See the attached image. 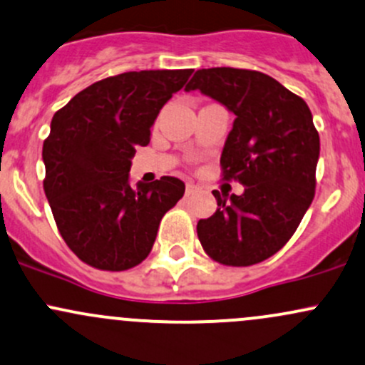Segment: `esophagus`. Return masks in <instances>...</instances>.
I'll use <instances>...</instances> for the list:
<instances>
[{"instance_id": "obj_1", "label": "esophagus", "mask_w": 365, "mask_h": 365, "mask_svg": "<svg viewBox=\"0 0 365 365\" xmlns=\"http://www.w3.org/2000/svg\"><path fill=\"white\" fill-rule=\"evenodd\" d=\"M195 190H197V185H195V183H192V182H187L185 192L187 194H192V192H195Z\"/></svg>"}]
</instances>
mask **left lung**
Returning <instances> with one entry per match:
<instances>
[{
	"label": "left lung",
	"instance_id": "8db88e82",
	"mask_svg": "<svg viewBox=\"0 0 365 365\" xmlns=\"http://www.w3.org/2000/svg\"><path fill=\"white\" fill-rule=\"evenodd\" d=\"M234 113L220 155L225 178L241 195L218 194L217 212L197 222V236L212 259L252 266L274 255L292 237L314 197L320 138L304 99L260 71L197 70L185 87Z\"/></svg>",
	"mask_w": 365,
	"mask_h": 365
}]
</instances>
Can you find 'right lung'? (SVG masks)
Instances as JSON below:
<instances>
[{
    "label": "right lung",
    "mask_w": 365,
    "mask_h": 365,
    "mask_svg": "<svg viewBox=\"0 0 365 365\" xmlns=\"http://www.w3.org/2000/svg\"><path fill=\"white\" fill-rule=\"evenodd\" d=\"M192 70H143L99 80L52 117L43 143L45 195L78 259L125 271L147 259L164 213L185 183L163 176L131 187V159L150 141L160 108Z\"/></svg>",
    "instance_id": "right-lung-1"
}]
</instances>
